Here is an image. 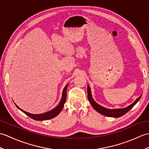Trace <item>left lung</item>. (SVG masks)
Here are the masks:
<instances>
[{
  "label": "left lung",
  "instance_id": "8db88e82",
  "mask_svg": "<svg viewBox=\"0 0 149 149\" xmlns=\"http://www.w3.org/2000/svg\"><path fill=\"white\" fill-rule=\"evenodd\" d=\"M141 95H140L138 98H137L136 100L134 102L131 104L130 106H129L127 107H125V108H122V109H107L104 107L102 106H100L99 104H98L95 101L92 96H91V90L89 86H88V99L90 104H91V106L93 107V108L95 109L97 112H99V113L102 114V115L104 116H107L109 117H114V118H118V117L122 116L123 115H124L125 113H127L129 110H131L132 107H134V106L136 104L139 100L140 99Z\"/></svg>",
  "mask_w": 149,
  "mask_h": 149
}]
</instances>
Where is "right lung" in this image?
Instances as JSON below:
<instances>
[{
	"label": "right lung",
	"mask_w": 149,
	"mask_h": 149,
	"mask_svg": "<svg viewBox=\"0 0 149 149\" xmlns=\"http://www.w3.org/2000/svg\"><path fill=\"white\" fill-rule=\"evenodd\" d=\"M68 85H66L65 87L64 88V89L63 90V94H62V98L61 100L60 101L59 104L55 108H54L53 109L50 110V111H48L47 113H44L42 114H38V115H34V114H31L29 113H27L25 111L22 110V109H20L17 105H16L18 108L21 110L22 112H24L26 115H27V116H29V117H31V118H33L35 120H49V119H51L54 117L56 116L57 115H58L59 113L61 111V110L63 109V106H64V104L66 102V89L68 88Z\"/></svg>",
	"instance_id": "obj_1"
}]
</instances>
